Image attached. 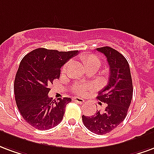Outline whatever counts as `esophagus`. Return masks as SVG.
Here are the masks:
<instances>
[{"label": "esophagus", "mask_w": 154, "mask_h": 154, "mask_svg": "<svg viewBox=\"0 0 154 154\" xmlns=\"http://www.w3.org/2000/svg\"><path fill=\"white\" fill-rule=\"evenodd\" d=\"M73 100L75 101V102H76V103H78L79 104H82V103H85V100H84L83 98H80V97H73Z\"/></svg>", "instance_id": "esophagus-1"}]
</instances>
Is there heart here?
<instances>
[{"mask_svg":"<svg viewBox=\"0 0 154 154\" xmlns=\"http://www.w3.org/2000/svg\"><path fill=\"white\" fill-rule=\"evenodd\" d=\"M80 59L82 60V63L84 64L85 68L87 69H89L91 68H96L98 69L101 66V60L96 55L94 54H86V55H83ZM68 68V63H66L62 68V72H66V69ZM94 88V86L90 84H76L74 87H73V91L77 94L79 95H84L88 91L92 90Z\"/></svg>","mask_w":154,"mask_h":154,"instance_id":"heart-1","label":"heart"}]
</instances>
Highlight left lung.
<instances>
[{
	"mask_svg": "<svg viewBox=\"0 0 154 154\" xmlns=\"http://www.w3.org/2000/svg\"><path fill=\"white\" fill-rule=\"evenodd\" d=\"M104 54L110 68L109 81L99 92L97 99L106 103L105 110L92 116H82L85 127L94 134H104L113 131L127 115L133 97V85L127 60L110 47L97 48ZM102 105V103H100Z\"/></svg>",
	"mask_w": 154,
	"mask_h": 154,
	"instance_id": "obj_1",
	"label": "left lung"
}]
</instances>
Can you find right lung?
<instances>
[{"mask_svg": "<svg viewBox=\"0 0 154 154\" xmlns=\"http://www.w3.org/2000/svg\"><path fill=\"white\" fill-rule=\"evenodd\" d=\"M79 51H58L38 48L24 56L14 79V97L23 118L40 131L60 124L71 98L48 97L49 86L60 78V68Z\"/></svg>", "mask_w": 154, "mask_h": 154, "instance_id": "1", "label": "right lung"}]
</instances>
